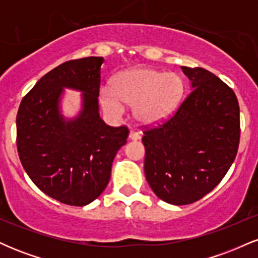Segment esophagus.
<instances>
[{"mask_svg":"<svg viewBox=\"0 0 258 258\" xmlns=\"http://www.w3.org/2000/svg\"><path fill=\"white\" fill-rule=\"evenodd\" d=\"M139 138H141V136H139L137 132L131 131V132L128 133V139H130V141H138Z\"/></svg>","mask_w":258,"mask_h":258,"instance_id":"obj_1","label":"esophagus"}]
</instances>
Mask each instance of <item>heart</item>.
Returning <instances> with one entry per match:
<instances>
[{"instance_id":"heart-1","label":"heart","mask_w":258,"mask_h":258,"mask_svg":"<svg viewBox=\"0 0 258 258\" xmlns=\"http://www.w3.org/2000/svg\"><path fill=\"white\" fill-rule=\"evenodd\" d=\"M184 93L185 82L179 74L138 67L117 74L111 87H100L98 98L110 116L120 117L125 105H133L135 119L142 125L152 126L170 119Z\"/></svg>"}]
</instances>
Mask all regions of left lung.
Returning <instances> with one entry per match:
<instances>
[{
  "label": "left lung",
  "mask_w": 258,
  "mask_h": 258,
  "mask_svg": "<svg viewBox=\"0 0 258 258\" xmlns=\"http://www.w3.org/2000/svg\"><path fill=\"white\" fill-rule=\"evenodd\" d=\"M182 70L191 92L171 119L142 138L146 178L171 205H188L210 193L232 166L240 139L232 88L203 68Z\"/></svg>",
  "instance_id": "1"
}]
</instances>
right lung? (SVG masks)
<instances>
[{
  "mask_svg": "<svg viewBox=\"0 0 258 258\" xmlns=\"http://www.w3.org/2000/svg\"><path fill=\"white\" fill-rule=\"evenodd\" d=\"M103 57L65 61L42 76L23 98L17 115V148L25 172L40 190L72 206L96 200L111 174L112 160L128 130L100 119ZM82 92L73 118L61 110L64 88Z\"/></svg>",
  "mask_w": 258,
  "mask_h": 258,
  "instance_id": "add662e5",
  "label": "right lung"
}]
</instances>
